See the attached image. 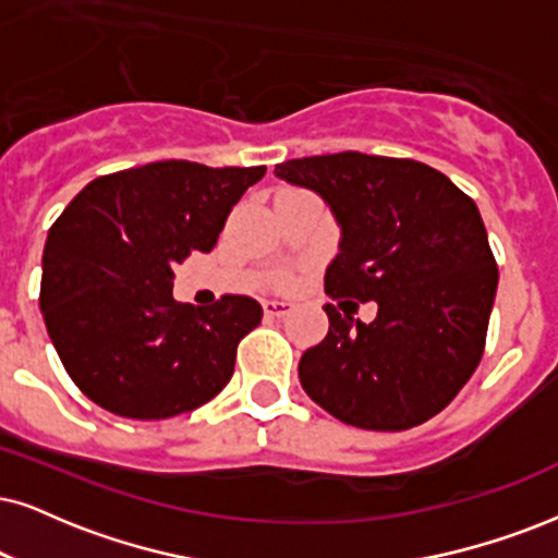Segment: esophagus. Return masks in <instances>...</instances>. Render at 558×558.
Wrapping results in <instances>:
<instances>
[{"mask_svg": "<svg viewBox=\"0 0 558 558\" xmlns=\"http://www.w3.org/2000/svg\"><path fill=\"white\" fill-rule=\"evenodd\" d=\"M263 308H265L267 316H286V314L293 312V303L283 301V299H270V301L263 303Z\"/></svg>", "mask_w": 558, "mask_h": 558, "instance_id": "obj_1", "label": "esophagus"}]
</instances>
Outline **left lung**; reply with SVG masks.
<instances>
[{
    "label": "left lung",
    "instance_id": "obj_1",
    "mask_svg": "<svg viewBox=\"0 0 558 558\" xmlns=\"http://www.w3.org/2000/svg\"><path fill=\"white\" fill-rule=\"evenodd\" d=\"M314 190L340 227L324 275L329 295L376 301L371 324L331 303L327 337L301 355L303 391L363 429L435 417L482 361L497 263L476 203L414 159L342 151L275 167Z\"/></svg>",
    "mask_w": 558,
    "mask_h": 558
}]
</instances>
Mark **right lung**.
<instances>
[{
  "instance_id": "right-lung-1",
  "label": "right lung",
  "mask_w": 558,
  "mask_h": 558,
  "mask_svg": "<svg viewBox=\"0 0 558 558\" xmlns=\"http://www.w3.org/2000/svg\"><path fill=\"white\" fill-rule=\"evenodd\" d=\"M265 167L154 161L92 180L48 231L40 312L84 397L118 417L167 420L231 380L263 319L250 295L210 308L172 299V267L210 252Z\"/></svg>"
}]
</instances>
